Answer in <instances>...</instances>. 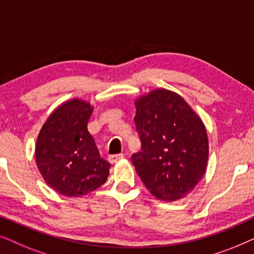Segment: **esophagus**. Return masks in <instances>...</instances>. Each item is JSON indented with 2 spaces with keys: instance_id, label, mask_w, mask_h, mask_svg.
I'll list each match as a JSON object with an SVG mask.
<instances>
[{
  "instance_id": "1",
  "label": "esophagus",
  "mask_w": 254,
  "mask_h": 254,
  "mask_svg": "<svg viewBox=\"0 0 254 254\" xmlns=\"http://www.w3.org/2000/svg\"><path fill=\"white\" fill-rule=\"evenodd\" d=\"M125 157L124 154H117V155H111L109 156V162L111 164H114V163H117L118 161H120V159H123Z\"/></svg>"
}]
</instances>
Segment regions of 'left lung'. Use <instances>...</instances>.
<instances>
[{
  "label": "left lung",
  "mask_w": 254,
  "mask_h": 254,
  "mask_svg": "<svg viewBox=\"0 0 254 254\" xmlns=\"http://www.w3.org/2000/svg\"><path fill=\"white\" fill-rule=\"evenodd\" d=\"M141 151L131 162L144 186L162 201L186 196L207 170L209 142L203 121L182 96L154 89L135 99Z\"/></svg>",
  "instance_id": "8db88e82"
}]
</instances>
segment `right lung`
I'll use <instances>...</instances> for the list:
<instances>
[{
	"instance_id": "add662e5",
	"label": "right lung",
	"mask_w": 254,
	"mask_h": 254,
	"mask_svg": "<svg viewBox=\"0 0 254 254\" xmlns=\"http://www.w3.org/2000/svg\"><path fill=\"white\" fill-rule=\"evenodd\" d=\"M93 105L86 100H67L50 114L36 143L40 175L55 192L83 196L106 182L111 164L100 157L88 130Z\"/></svg>"
}]
</instances>
